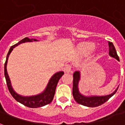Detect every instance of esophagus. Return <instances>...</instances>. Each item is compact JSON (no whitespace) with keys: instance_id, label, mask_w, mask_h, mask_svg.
<instances>
[{"instance_id":"esophagus-1","label":"esophagus","mask_w":125,"mask_h":125,"mask_svg":"<svg viewBox=\"0 0 125 125\" xmlns=\"http://www.w3.org/2000/svg\"><path fill=\"white\" fill-rule=\"evenodd\" d=\"M71 70H72V65H70V64H66L64 67V70H65V72H70Z\"/></svg>"}]
</instances>
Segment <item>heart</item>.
<instances>
[{"mask_svg":"<svg viewBox=\"0 0 125 125\" xmlns=\"http://www.w3.org/2000/svg\"><path fill=\"white\" fill-rule=\"evenodd\" d=\"M95 47V44L92 42H83L79 44L78 49L82 55L87 56L94 52Z\"/></svg>","mask_w":125,"mask_h":125,"instance_id":"obj_1","label":"heart"}]
</instances>
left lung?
Here are the masks:
<instances>
[{"instance_id": "obj_1", "label": "left lung", "mask_w": 125, "mask_h": 125, "mask_svg": "<svg viewBox=\"0 0 125 125\" xmlns=\"http://www.w3.org/2000/svg\"><path fill=\"white\" fill-rule=\"evenodd\" d=\"M109 45V55L110 57H114L119 61V57L116 52L115 47L112 42H108ZM73 90L72 94L74 100L80 104L83 105L88 107H96L98 106L102 105L104 102L108 100V99L113 96L115 94L118 88L112 93V94L106 95V96H84L82 94L78 88V84L80 80V72L79 71H76L73 74Z\"/></svg>"}]
</instances>
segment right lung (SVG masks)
<instances>
[{
    "label": "right lung",
    "mask_w": 125,
    "mask_h": 125,
    "mask_svg": "<svg viewBox=\"0 0 125 125\" xmlns=\"http://www.w3.org/2000/svg\"><path fill=\"white\" fill-rule=\"evenodd\" d=\"M33 41H37V40L35 39H29L28 37H25L17 44L11 46L9 51L8 52V53H7V59H6V62L4 63V76L6 78L7 87H8V89L9 90L10 93L17 102H20L27 107L38 108L43 106L45 105L48 104L52 102V100L53 99V97H54L55 92V89H56V86H57L58 81L61 78V77L63 75L64 72L61 71V72H57V73L53 74V76L49 80V82L47 85L46 88L44 90L43 92H41V94L34 95V96H23L20 94H17L13 90L7 70L8 59H9L10 53H11L12 49H14L15 47L20 45L21 43H25V42H32Z\"/></svg>",
    "instance_id": "add662e5"
}]
</instances>
